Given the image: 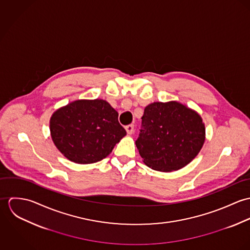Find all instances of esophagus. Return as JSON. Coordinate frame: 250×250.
Returning <instances> with one entry per match:
<instances>
[{
  "label": "esophagus",
  "instance_id": "1",
  "mask_svg": "<svg viewBox=\"0 0 250 250\" xmlns=\"http://www.w3.org/2000/svg\"><path fill=\"white\" fill-rule=\"evenodd\" d=\"M125 130H126V132H127L128 135H132L133 132H134V125H133V124L127 125V126L125 127Z\"/></svg>",
  "mask_w": 250,
  "mask_h": 250
}]
</instances>
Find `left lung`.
<instances>
[{
  "label": "left lung",
  "mask_w": 250,
  "mask_h": 250,
  "mask_svg": "<svg viewBox=\"0 0 250 250\" xmlns=\"http://www.w3.org/2000/svg\"><path fill=\"white\" fill-rule=\"evenodd\" d=\"M137 148L143 163L169 172L188 165L205 142V124L195 110L177 101L154 102L144 108Z\"/></svg>",
  "instance_id": "left-lung-1"
}]
</instances>
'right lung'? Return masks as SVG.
<instances>
[{
    "label": "right lung",
    "instance_id": "1",
    "mask_svg": "<svg viewBox=\"0 0 250 250\" xmlns=\"http://www.w3.org/2000/svg\"><path fill=\"white\" fill-rule=\"evenodd\" d=\"M50 132L59 151L81 165L105 159L126 136L118 112L103 99H80L58 108L50 118Z\"/></svg>",
    "mask_w": 250,
    "mask_h": 250
}]
</instances>
